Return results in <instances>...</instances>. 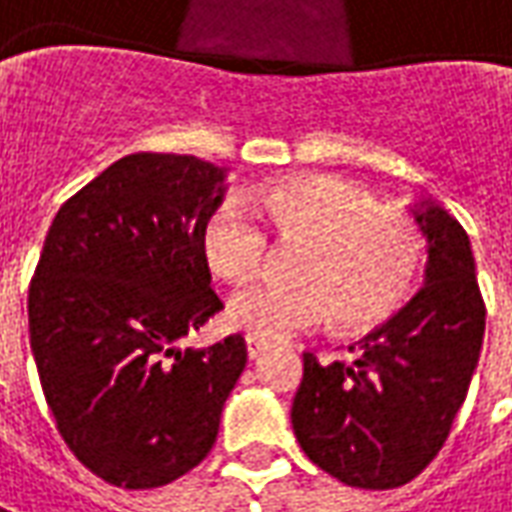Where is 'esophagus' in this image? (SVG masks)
<instances>
[{
	"instance_id": "1",
	"label": "esophagus",
	"mask_w": 512,
	"mask_h": 512,
	"mask_svg": "<svg viewBox=\"0 0 512 512\" xmlns=\"http://www.w3.org/2000/svg\"><path fill=\"white\" fill-rule=\"evenodd\" d=\"M245 345H248L250 357H259L262 351H267V348H270V343H267V340H262V337H256V334H248V337H245Z\"/></svg>"
}]
</instances>
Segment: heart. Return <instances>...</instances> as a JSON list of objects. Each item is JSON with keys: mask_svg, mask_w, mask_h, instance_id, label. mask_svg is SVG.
Listing matches in <instances>:
<instances>
[{"mask_svg": "<svg viewBox=\"0 0 512 512\" xmlns=\"http://www.w3.org/2000/svg\"><path fill=\"white\" fill-rule=\"evenodd\" d=\"M253 203L225 197L203 228L209 264L231 284L264 267L270 234L306 239L298 287L256 284L236 292L228 323L262 340H284L329 326L370 329L401 309L421 270L424 245L410 220L376 209V200L340 178H292L256 189ZM260 210L256 212L252 206Z\"/></svg>", "mask_w": 512, "mask_h": 512, "instance_id": "heart-1", "label": "heart"}]
</instances>
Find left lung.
Returning <instances> with one entry per match:
<instances>
[{"label":"left lung","mask_w":512,"mask_h":512,"mask_svg":"<svg viewBox=\"0 0 512 512\" xmlns=\"http://www.w3.org/2000/svg\"><path fill=\"white\" fill-rule=\"evenodd\" d=\"M412 214L429 242L424 287L351 345V365H320L306 351L292 401V429L306 457L365 491L401 488L438 457L485 334V303L463 225L432 200Z\"/></svg>","instance_id":"1"}]
</instances>
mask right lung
<instances>
[{
  "label": "right lung",
  "mask_w": 512,
  "mask_h": 512,
  "mask_svg": "<svg viewBox=\"0 0 512 512\" xmlns=\"http://www.w3.org/2000/svg\"><path fill=\"white\" fill-rule=\"evenodd\" d=\"M225 172L195 155L114 161L49 225L27 315L61 438L125 491L161 488L209 454L248 362L242 334L178 348L222 309L203 228Z\"/></svg>",
  "instance_id": "right-lung-1"
}]
</instances>
